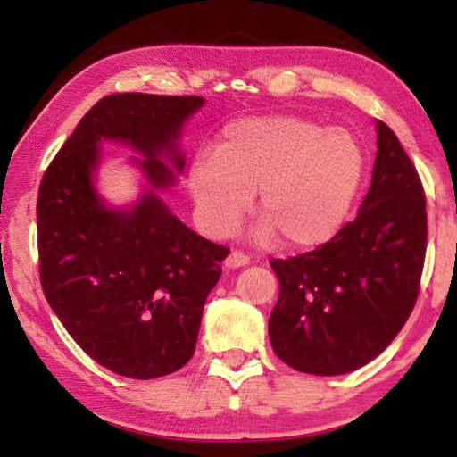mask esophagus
Here are the masks:
<instances>
[{"instance_id": "34e87169", "label": "esophagus", "mask_w": 457, "mask_h": 457, "mask_svg": "<svg viewBox=\"0 0 457 457\" xmlns=\"http://www.w3.org/2000/svg\"><path fill=\"white\" fill-rule=\"evenodd\" d=\"M249 264V255L239 252V249H233V252L228 253V258L224 260V266L228 268V270H233V268H241V266H247Z\"/></svg>"}]
</instances>
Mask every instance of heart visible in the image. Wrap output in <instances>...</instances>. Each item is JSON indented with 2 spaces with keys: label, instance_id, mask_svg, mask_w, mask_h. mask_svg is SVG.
Wrapping results in <instances>:
<instances>
[{
  "label": "heart",
  "instance_id": "1",
  "mask_svg": "<svg viewBox=\"0 0 457 457\" xmlns=\"http://www.w3.org/2000/svg\"><path fill=\"white\" fill-rule=\"evenodd\" d=\"M364 170V147L349 130L299 116H260L230 122L216 152L193 160L189 187L210 235L230 233L258 191L260 239L314 249L339 233Z\"/></svg>",
  "mask_w": 457,
  "mask_h": 457
}]
</instances>
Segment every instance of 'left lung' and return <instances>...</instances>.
<instances>
[{"label":"left lung","mask_w":457,"mask_h":457,"mask_svg":"<svg viewBox=\"0 0 457 457\" xmlns=\"http://www.w3.org/2000/svg\"><path fill=\"white\" fill-rule=\"evenodd\" d=\"M372 183L355 220L308 253L272 260L280 293L268 335L299 372L335 377L383 353L414 310L427 199L397 135L378 120Z\"/></svg>","instance_id":"1"}]
</instances>
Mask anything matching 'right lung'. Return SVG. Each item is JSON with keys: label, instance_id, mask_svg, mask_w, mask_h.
<instances>
[{"label": "right lung", "instance_id": "add662e5", "mask_svg": "<svg viewBox=\"0 0 457 457\" xmlns=\"http://www.w3.org/2000/svg\"><path fill=\"white\" fill-rule=\"evenodd\" d=\"M204 105L199 96H105L80 118L37 197L39 278L47 303L87 355L129 378L177 372L195 352L204 303L228 247L185 227L155 193L133 210L104 208L91 174L104 139L129 141L155 189L172 172L158 160L177 154L180 127Z\"/></svg>", "mask_w": 457, "mask_h": 457}]
</instances>
